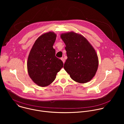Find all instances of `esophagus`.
Here are the masks:
<instances>
[{"mask_svg":"<svg viewBox=\"0 0 124 124\" xmlns=\"http://www.w3.org/2000/svg\"><path fill=\"white\" fill-rule=\"evenodd\" d=\"M61 60L62 61V62H63V63H64V62H65V59H64V58L63 57H62V58H61Z\"/></svg>","mask_w":124,"mask_h":124,"instance_id":"esophagus-1","label":"esophagus"}]
</instances>
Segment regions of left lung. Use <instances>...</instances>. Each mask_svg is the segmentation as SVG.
<instances>
[{
    "label": "left lung",
    "mask_w": 124,
    "mask_h": 124,
    "mask_svg": "<svg viewBox=\"0 0 124 124\" xmlns=\"http://www.w3.org/2000/svg\"><path fill=\"white\" fill-rule=\"evenodd\" d=\"M67 59L64 68L74 81L85 83L95 76L99 60L96 50L82 35L74 32L62 33Z\"/></svg>",
    "instance_id": "left-lung-1"
}]
</instances>
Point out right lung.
Masks as SVG:
<instances>
[{"instance_id": "right-lung-1", "label": "right lung", "mask_w": 124, "mask_h": 124, "mask_svg": "<svg viewBox=\"0 0 124 124\" xmlns=\"http://www.w3.org/2000/svg\"><path fill=\"white\" fill-rule=\"evenodd\" d=\"M56 38V35L53 32L43 34L35 41L28 55V75L41 87L50 84L63 67V62L55 56V50L53 48Z\"/></svg>"}]
</instances>
